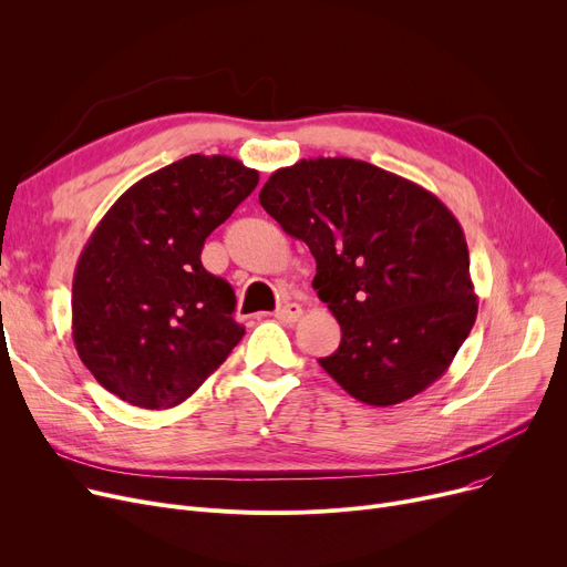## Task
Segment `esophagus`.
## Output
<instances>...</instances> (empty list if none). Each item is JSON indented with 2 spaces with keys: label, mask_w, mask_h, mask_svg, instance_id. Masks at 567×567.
<instances>
[{
  "label": "esophagus",
  "mask_w": 567,
  "mask_h": 567,
  "mask_svg": "<svg viewBox=\"0 0 567 567\" xmlns=\"http://www.w3.org/2000/svg\"><path fill=\"white\" fill-rule=\"evenodd\" d=\"M303 308L299 303H285L282 308L276 310V319H280L282 323H296L301 319Z\"/></svg>",
  "instance_id": "esophagus-1"
}]
</instances>
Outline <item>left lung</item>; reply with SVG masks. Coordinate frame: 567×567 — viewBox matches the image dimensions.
I'll list each match as a JSON object with an SVG mask.
<instances>
[{"instance_id": "left-lung-1", "label": "left lung", "mask_w": 567, "mask_h": 567, "mask_svg": "<svg viewBox=\"0 0 567 567\" xmlns=\"http://www.w3.org/2000/svg\"><path fill=\"white\" fill-rule=\"evenodd\" d=\"M259 204L317 261L312 287L342 329L319 365L351 398L391 406L443 377L478 315L449 206L365 161L321 156L276 169Z\"/></svg>"}]
</instances>
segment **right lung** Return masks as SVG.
I'll use <instances>...</instances> for the list:
<instances>
[{
    "instance_id": "obj_1",
    "label": "right lung",
    "mask_w": 567,
    "mask_h": 567,
    "mask_svg": "<svg viewBox=\"0 0 567 567\" xmlns=\"http://www.w3.org/2000/svg\"><path fill=\"white\" fill-rule=\"evenodd\" d=\"M257 182L241 161L193 154L110 206L80 252L71 299L78 355L105 391L142 409L176 406L241 342L234 289L199 255Z\"/></svg>"
}]
</instances>
